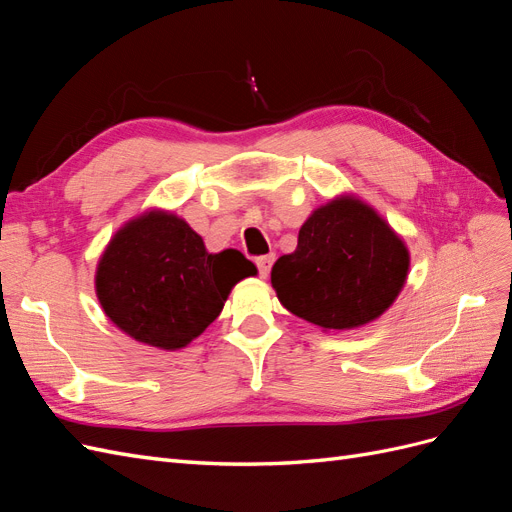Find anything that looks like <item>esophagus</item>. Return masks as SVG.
<instances>
[{
    "mask_svg": "<svg viewBox=\"0 0 512 512\" xmlns=\"http://www.w3.org/2000/svg\"><path fill=\"white\" fill-rule=\"evenodd\" d=\"M273 262H275V254H267V256L256 258V265H258V271H260L262 277L269 275V271H271V267H273Z\"/></svg>",
    "mask_w": 512,
    "mask_h": 512,
    "instance_id": "esophagus-1",
    "label": "esophagus"
}]
</instances>
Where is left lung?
<instances>
[{
  "label": "left lung",
  "mask_w": 512,
  "mask_h": 512,
  "mask_svg": "<svg viewBox=\"0 0 512 512\" xmlns=\"http://www.w3.org/2000/svg\"><path fill=\"white\" fill-rule=\"evenodd\" d=\"M410 250L382 215L350 192L316 207L297 250L277 258L271 286L290 314L322 331L378 320L404 290Z\"/></svg>",
  "instance_id": "8db88e82"
}]
</instances>
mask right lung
<instances>
[{
    "label": "right lung",
    "mask_w": 512,
    "mask_h": 512,
    "mask_svg": "<svg viewBox=\"0 0 512 512\" xmlns=\"http://www.w3.org/2000/svg\"><path fill=\"white\" fill-rule=\"evenodd\" d=\"M258 275L239 250L209 252L181 215L151 207L117 228L96 267L102 312L136 342L179 350L220 316L230 290Z\"/></svg>",
    "instance_id": "obj_1"
}]
</instances>
